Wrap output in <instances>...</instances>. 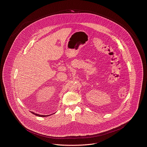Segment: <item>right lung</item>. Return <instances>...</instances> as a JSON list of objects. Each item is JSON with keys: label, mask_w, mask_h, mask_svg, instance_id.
I'll return each instance as SVG.
<instances>
[{"label": "right lung", "mask_w": 147, "mask_h": 147, "mask_svg": "<svg viewBox=\"0 0 147 147\" xmlns=\"http://www.w3.org/2000/svg\"><path fill=\"white\" fill-rule=\"evenodd\" d=\"M33 114H34V115H37V116H38V117H47V116H49V115H40V114H36V113H34L33 112H31Z\"/></svg>", "instance_id": "right-lung-1"}]
</instances>
